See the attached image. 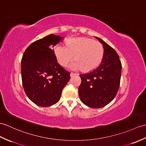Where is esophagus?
Segmentation results:
<instances>
[{
  "label": "esophagus",
  "mask_w": 146,
  "mask_h": 146,
  "mask_svg": "<svg viewBox=\"0 0 146 146\" xmlns=\"http://www.w3.org/2000/svg\"><path fill=\"white\" fill-rule=\"evenodd\" d=\"M76 75V74H75V73H70V77H73Z\"/></svg>",
  "instance_id": "esophagus-1"
}]
</instances>
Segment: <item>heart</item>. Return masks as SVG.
Instances as JSON below:
<instances>
[{
	"instance_id": "b5f03b06",
	"label": "heart",
	"mask_w": 146,
	"mask_h": 146,
	"mask_svg": "<svg viewBox=\"0 0 146 146\" xmlns=\"http://www.w3.org/2000/svg\"><path fill=\"white\" fill-rule=\"evenodd\" d=\"M66 46L58 44L54 47V52L60 65L66 66L73 60H75L71 68L82 69L91 72L100 66L104 56L102 44L87 37L68 39Z\"/></svg>"
}]
</instances>
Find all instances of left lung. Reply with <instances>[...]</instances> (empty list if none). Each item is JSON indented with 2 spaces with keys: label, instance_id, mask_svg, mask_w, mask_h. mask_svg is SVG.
I'll use <instances>...</instances> for the list:
<instances>
[{
  "label": "left lung",
  "instance_id": "obj_1",
  "mask_svg": "<svg viewBox=\"0 0 146 146\" xmlns=\"http://www.w3.org/2000/svg\"><path fill=\"white\" fill-rule=\"evenodd\" d=\"M95 38L103 46V58L97 68L80 74L81 83L78 94L81 101L86 106L100 108L109 104L116 96L119 87L122 65L116 51L103 40Z\"/></svg>",
  "mask_w": 146,
  "mask_h": 146
}]
</instances>
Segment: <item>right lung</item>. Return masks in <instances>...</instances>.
I'll return each mask as SVG.
<instances>
[{"mask_svg":"<svg viewBox=\"0 0 146 146\" xmlns=\"http://www.w3.org/2000/svg\"><path fill=\"white\" fill-rule=\"evenodd\" d=\"M63 39L50 34L32 43L23 55V89L29 99L38 106L48 107L56 104L70 80V73L58 63L53 49Z\"/></svg>","mask_w":146,"mask_h":146,"instance_id":"obj_1","label":"right lung"}]
</instances>
